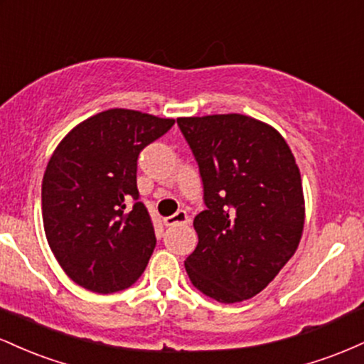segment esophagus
Here are the masks:
<instances>
[{"label": "esophagus", "instance_id": "obj_1", "mask_svg": "<svg viewBox=\"0 0 364 364\" xmlns=\"http://www.w3.org/2000/svg\"><path fill=\"white\" fill-rule=\"evenodd\" d=\"M188 220H190V219H188L186 210H178L174 215L166 217L164 225H168V228H171V225H181V224H186Z\"/></svg>", "mask_w": 364, "mask_h": 364}]
</instances>
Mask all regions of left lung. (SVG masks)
<instances>
[{
  "label": "left lung",
  "mask_w": 364,
  "mask_h": 364,
  "mask_svg": "<svg viewBox=\"0 0 364 364\" xmlns=\"http://www.w3.org/2000/svg\"><path fill=\"white\" fill-rule=\"evenodd\" d=\"M178 124L198 162L207 205L193 220L198 245L186 274L215 301H245L274 281L301 241L299 168L281 133L252 116H191Z\"/></svg>",
  "instance_id": "8db88e82"
}]
</instances>
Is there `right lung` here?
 <instances>
[{
    "label": "right lung",
    "instance_id": "1",
    "mask_svg": "<svg viewBox=\"0 0 364 364\" xmlns=\"http://www.w3.org/2000/svg\"><path fill=\"white\" fill-rule=\"evenodd\" d=\"M174 124L133 109H107L77 124L54 149L43 178V223L65 274L97 294L132 286L156 235L139 202V154Z\"/></svg>",
    "mask_w": 364,
    "mask_h": 364
}]
</instances>
